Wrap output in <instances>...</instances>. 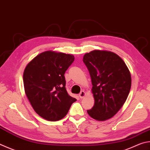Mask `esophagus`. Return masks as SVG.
<instances>
[{"label":"esophagus","mask_w":150,"mask_h":150,"mask_svg":"<svg viewBox=\"0 0 150 150\" xmlns=\"http://www.w3.org/2000/svg\"><path fill=\"white\" fill-rule=\"evenodd\" d=\"M85 95H86L85 92L81 91V92H80V93H79V96L80 98H84V96H85Z\"/></svg>","instance_id":"obj_1"}]
</instances>
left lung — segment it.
Segmentation results:
<instances>
[{
    "mask_svg": "<svg viewBox=\"0 0 150 150\" xmlns=\"http://www.w3.org/2000/svg\"><path fill=\"white\" fill-rule=\"evenodd\" d=\"M83 62L91 77L94 104L87 110L97 121L113 117L125 103L131 87V75L124 61L110 51L95 50L84 54Z\"/></svg>",
    "mask_w": 150,
    "mask_h": 150,
    "instance_id": "left-lung-1",
    "label": "left lung"
}]
</instances>
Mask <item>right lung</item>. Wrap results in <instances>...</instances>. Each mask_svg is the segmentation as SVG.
Here are the masks:
<instances>
[{
	"label": "right lung",
	"mask_w": 150,
	"mask_h": 150,
	"mask_svg": "<svg viewBox=\"0 0 150 150\" xmlns=\"http://www.w3.org/2000/svg\"><path fill=\"white\" fill-rule=\"evenodd\" d=\"M74 59L71 54L48 50L37 55L25 68V94L35 112L46 120L64 118L77 100L68 94L64 77Z\"/></svg>",
	"instance_id": "1"
}]
</instances>
